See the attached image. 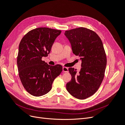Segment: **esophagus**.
Returning <instances> with one entry per match:
<instances>
[{"instance_id":"34e87169","label":"esophagus","mask_w":125,"mask_h":125,"mask_svg":"<svg viewBox=\"0 0 125 125\" xmlns=\"http://www.w3.org/2000/svg\"><path fill=\"white\" fill-rule=\"evenodd\" d=\"M63 72H65V73H68V68L66 67H65V66L63 67Z\"/></svg>"}]
</instances>
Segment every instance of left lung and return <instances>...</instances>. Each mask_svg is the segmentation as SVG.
<instances>
[{
	"mask_svg": "<svg viewBox=\"0 0 125 125\" xmlns=\"http://www.w3.org/2000/svg\"><path fill=\"white\" fill-rule=\"evenodd\" d=\"M64 35L73 53L82 60L78 73L74 68H68L72 79L66 89L75 98L85 99L95 93L104 78L106 57L103 43L94 31L84 27L66 31Z\"/></svg>",
	"mask_w": 125,
	"mask_h": 125,
	"instance_id": "1",
	"label": "left lung"
}]
</instances>
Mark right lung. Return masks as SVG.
I'll list each match as a JSON object with an SVG mask.
<instances>
[{"label":"right lung","instance_id":"add662e5","mask_svg":"<svg viewBox=\"0 0 125 125\" xmlns=\"http://www.w3.org/2000/svg\"><path fill=\"white\" fill-rule=\"evenodd\" d=\"M61 31L48 27L28 32L19 46L17 65L19 75L25 90L35 96L45 95L52 88L54 79L62 71L60 64L49 65L42 60L50 53Z\"/></svg>","mask_w":125,"mask_h":125}]
</instances>
